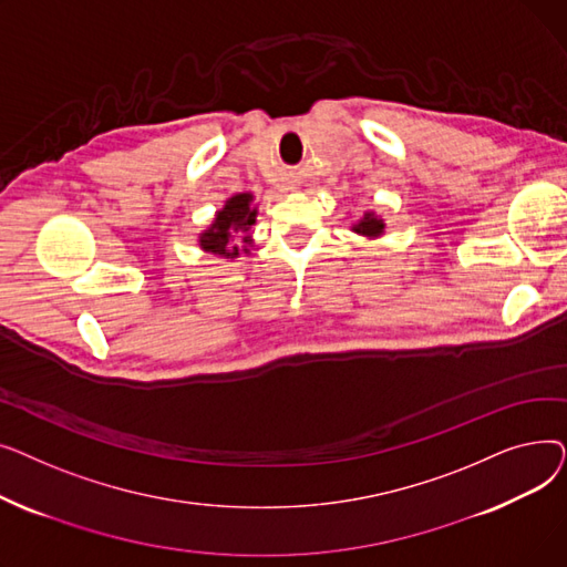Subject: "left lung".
Segmentation results:
<instances>
[{"mask_svg":"<svg viewBox=\"0 0 567 567\" xmlns=\"http://www.w3.org/2000/svg\"><path fill=\"white\" fill-rule=\"evenodd\" d=\"M351 231L361 234L365 238H379L385 231V223L377 212H365L359 220L351 223Z\"/></svg>","mask_w":567,"mask_h":567,"instance_id":"8db88e82","label":"left lung"}]
</instances>
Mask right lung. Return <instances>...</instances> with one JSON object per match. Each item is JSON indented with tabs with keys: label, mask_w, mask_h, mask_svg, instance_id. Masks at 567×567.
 Wrapping results in <instances>:
<instances>
[{
	"label": "right lung",
	"mask_w": 567,
	"mask_h": 567,
	"mask_svg": "<svg viewBox=\"0 0 567 567\" xmlns=\"http://www.w3.org/2000/svg\"><path fill=\"white\" fill-rule=\"evenodd\" d=\"M257 223V204L252 193H236L225 199L212 225L197 236V246L220 259H236L241 252H250V227Z\"/></svg>",
	"instance_id": "1"
}]
</instances>
